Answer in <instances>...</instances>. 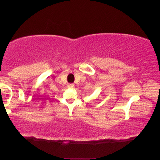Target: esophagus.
<instances>
[{"label":"esophagus","instance_id":"obj_1","mask_svg":"<svg viewBox=\"0 0 160 160\" xmlns=\"http://www.w3.org/2000/svg\"><path fill=\"white\" fill-rule=\"evenodd\" d=\"M67 86H68V88H70V89H72V88H74V84H72V83H69L68 84V85H67Z\"/></svg>","mask_w":160,"mask_h":160}]
</instances>
